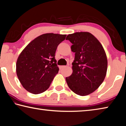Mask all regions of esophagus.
Returning a JSON list of instances; mask_svg holds the SVG:
<instances>
[{
	"mask_svg": "<svg viewBox=\"0 0 126 126\" xmlns=\"http://www.w3.org/2000/svg\"><path fill=\"white\" fill-rule=\"evenodd\" d=\"M66 67H67V66H65V65H61L59 67V68H60V69H63V68H65Z\"/></svg>",
	"mask_w": 126,
	"mask_h": 126,
	"instance_id": "obj_1",
	"label": "esophagus"
}]
</instances>
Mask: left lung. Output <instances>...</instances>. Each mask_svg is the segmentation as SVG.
Listing matches in <instances>:
<instances>
[{"label":"left lung","mask_w":126,"mask_h":126,"mask_svg":"<svg viewBox=\"0 0 126 126\" xmlns=\"http://www.w3.org/2000/svg\"><path fill=\"white\" fill-rule=\"evenodd\" d=\"M66 40L72 43V52L75 53L73 73L65 78L66 82L74 93L87 95L96 90L106 77L108 65L106 52L99 40L89 32L68 34Z\"/></svg>","instance_id":"8db88e82"}]
</instances>
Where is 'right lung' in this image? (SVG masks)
Instances as JSON below:
<instances>
[{"instance_id": "right-lung-1", "label": "right lung", "mask_w": 126, "mask_h": 126, "mask_svg": "<svg viewBox=\"0 0 126 126\" xmlns=\"http://www.w3.org/2000/svg\"><path fill=\"white\" fill-rule=\"evenodd\" d=\"M66 35L43 34L30 42L20 53L16 63V75L29 92L37 94L49 87L59 71L55 51Z\"/></svg>"}]
</instances>
